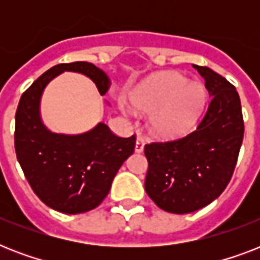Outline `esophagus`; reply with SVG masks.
<instances>
[{
    "instance_id": "esophagus-1",
    "label": "esophagus",
    "mask_w": 260,
    "mask_h": 260,
    "mask_svg": "<svg viewBox=\"0 0 260 260\" xmlns=\"http://www.w3.org/2000/svg\"><path fill=\"white\" fill-rule=\"evenodd\" d=\"M143 150H144V139L139 136V138L136 139V146H135V151H136V152H143Z\"/></svg>"
}]
</instances>
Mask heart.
<instances>
[{
  "instance_id": "obj_1",
  "label": "heart",
  "mask_w": 260,
  "mask_h": 260,
  "mask_svg": "<svg viewBox=\"0 0 260 260\" xmlns=\"http://www.w3.org/2000/svg\"><path fill=\"white\" fill-rule=\"evenodd\" d=\"M206 101L200 82L186 81L178 73H158L139 85L131 102L142 113H151V132L159 138H174L193 126Z\"/></svg>"
}]
</instances>
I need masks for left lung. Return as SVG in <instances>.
<instances>
[{
    "mask_svg": "<svg viewBox=\"0 0 260 260\" xmlns=\"http://www.w3.org/2000/svg\"><path fill=\"white\" fill-rule=\"evenodd\" d=\"M193 67L205 79L210 95L198 126L185 138L144 147L148 160L144 187L169 213H191L224 191L244 135L242 105L234 85L209 67Z\"/></svg>",
    "mask_w": 260,
    "mask_h": 260,
    "instance_id": "obj_1",
    "label": "left lung"
}]
</instances>
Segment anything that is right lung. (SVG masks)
Returning <instances> with one entry per match:
<instances>
[{
	"label": "right lung",
	"instance_id": "obj_1",
	"mask_svg": "<svg viewBox=\"0 0 260 260\" xmlns=\"http://www.w3.org/2000/svg\"><path fill=\"white\" fill-rule=\"evenodd\" d=\"M63 71L89 77L101 95L108 75L89 62L60 63L40 75L22 93L16 112L14 148L35 194L47 206L67 214L97 208L108 196L114 175L135 151L136 138H120L100 122L81 135L54 134L40 118L43 90Z\"/></svg>",
	"mask_w": 260,
	"mask_h": 260
}]
</instances>
